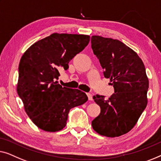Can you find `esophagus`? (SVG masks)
Here are the masks:
<instances>
[{"label":"esophagus","instance_id":"1","mask_svg":"<svg viewBox=\"0 0 161 161\" xmlns=\"http://www.w3.org/2000/svg\"><path fill=\"white\" fill-rule=\"evenodd\" d=\"M87 96L88 97V99H89L90 101H92V96L91 93H90V92H87Z\"/></svg>","mask_w":161,"mask_h":161}]
</instances>
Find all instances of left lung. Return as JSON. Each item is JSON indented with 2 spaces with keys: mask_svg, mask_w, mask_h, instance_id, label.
Listing matches in <instances>:
<instances>
[{
  "mask_svg": "<svg viewBox=\"0 0 161 161\" xmlns=\"http://www.w3.org/2000/svg\"><path fill=\"white\" fill-rule=\"evenodd\" d=\"M91 47L104 77L110 79L114 89L108 100L93 96L101 113L92 121V128L105 136H119L134 127L147 104L145 67L137 54L119 40L92 36Z\"/></svg>",
  "mask_w": 161,
  "mask_h": 161,
  "instance_id": "1",
  "label": "left lung"
}]
</instances>
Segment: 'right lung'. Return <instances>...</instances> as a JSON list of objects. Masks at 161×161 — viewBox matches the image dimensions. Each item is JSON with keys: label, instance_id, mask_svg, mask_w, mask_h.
Here are the masks:
<instances>
[{"label": "right lung", "instance_id": "add662e5", "mask_svg": "<svg viewBox=\"0 0 161 161\" xmlns=\"http://www.w3.org/2000/svg\"><path fill=\"white\" fill-rule=\"evenodd\" d=\"M87 35L53 33L27 49L19 64L17 93L31 120L45 131L62 130L71 108L87 101L81 90L62 87L59 70L85 48Z\"/></svg>", "mask_w": 161, "mask_h": 161}]
</instances>
